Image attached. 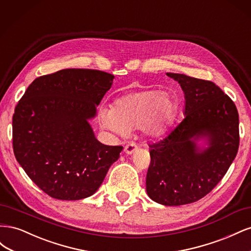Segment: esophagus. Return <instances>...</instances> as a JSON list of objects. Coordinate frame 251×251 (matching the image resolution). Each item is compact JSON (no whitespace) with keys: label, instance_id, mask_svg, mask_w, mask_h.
<instances>
[{"label":"esophagus","instance_id":"1","mask_svg":"<svg viewBox=\"0 0 251 251\" xmlns=\"http://www.w3.org/2000/svg\"><path fill=\"white\" fill-rule=\"evenodd\" d=\"M138 149V147H137V144H136L135 142H128L127 144H126V147H125V151H126V154H127V155H131V154H133L134 151Z\"/></svg>","mask_w":251,"mask_h":251}]
</instances>
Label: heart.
<instances>
[{"label":"heart","instance_id":"obj_1","mask_svg":"<svg viewBox=\"0 0 251 251\" xmlns=\"http://www.w3.org/2000/svg\"><path fill=\"white\" fill-rule=\"evenodd\" d=\"M178 111L177 98L158 89H143L121 96L112 108L98 111L101 127L124 136L140 126L150 136L162 134L172 124Z\"/></svg>","mask_w":251,"mask_h":251}]
</instances>
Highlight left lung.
<instances>
[{"label": "left lung", "instance_id": "obj_1", "mask_svg": "<svg viewBox=\"0 0 251 251\" xmlns=\"http://www.w3.org/2000/svg\"><path fill=\"white\" fill-rule=\"evenodd\" d=\"M166 75L183 90L185 118L149 146L147 193L159 204L179 206L202 199L228 171L240 144L239 114L231 98L212 81ZM202 138L209 142L203 150L195 142Z\"/></svg>", "mask_w": 251, "mask_h": 251}]
</instances>
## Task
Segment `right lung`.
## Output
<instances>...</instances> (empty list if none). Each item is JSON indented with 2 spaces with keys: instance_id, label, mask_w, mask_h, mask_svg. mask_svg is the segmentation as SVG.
<instances>
[{
  "instance_id": "1",
  "label": "right lung",
  "mask_w": 251,
  "mask_h": 251,
  "mask_svg": "<svg viewBox=\"0 0 251 251\" xmlns=\"http://www.w3.org/2000/svg\"><path fill=\"white\" fill-rule=\"evenodd\" d=\"M114 75L65 69L35 78L14 109L12 147L18 162L43 192L58 200L92 196L121 146L98 141L88 120Z\"/></svg>"
}]
</instances>
